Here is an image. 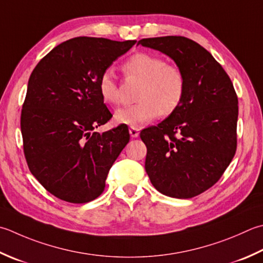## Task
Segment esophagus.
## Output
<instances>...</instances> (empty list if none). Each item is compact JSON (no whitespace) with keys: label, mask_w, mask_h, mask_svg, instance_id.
Instances as JSON below:
<instances>
[{"label":"esophagus","mask_w":263,"mask_h":263,"mask_svg":"<svg viewBox=\"0 0 263 263\" xmlns=\"http://www.w3.org/2000/svg\"><path fill=\"white\" fill-rule=\"evenodd\" d=\"M128 132H130V135L132 138H137L139 137V135H140V128L137 127V126H131L130 130H128Z\"/></svg>","instance_id":"1"}]
</instances>
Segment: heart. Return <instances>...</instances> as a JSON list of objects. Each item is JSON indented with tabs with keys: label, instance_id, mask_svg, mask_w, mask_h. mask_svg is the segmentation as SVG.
I'll return each instance as SVG.
<instances>
[{
	"label": "heart",
	"instance_id": "b5f03b06",
	"mask_svg": "<svg viewBox=\"0 0 263 263\" xmlns=\"http://www.w3.org/2000/svg\"><path fill=\"white\" fill-rule=\"evenodd\" d=\"M123 70L128 79L141 80L142 84L138 93L139 101L116 110L115 120L118 123L140 126L161 114L171 115L181 105L187 81L180 66L168 64L161 55L138 52L125 61ZM98 89L107 104H121L120 86L110 69H106L100 75Z\"/></svg>",
	"mask_w": 263,
	"mask_h": 263
}]
</instances>
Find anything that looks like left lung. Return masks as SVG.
<instances>
[{"label": "left lung", "mask_w": 263, "mask_h": 263, "mask_svg": "<svg viewBox=\"0 0 263 263\" xmlns=\"http://www.w3.org/2000/svg\"><path fill=\"white\" fill-rule=\"evenodd\" d=\"M176 61L187 87L178 109L143 128L145 168L153 186L174 198H192L222 177L237 148L238 98L233 82L206 49L183 36L142 39Z\"/></svg>", "instance_id": "obj_1"}]
</instances>
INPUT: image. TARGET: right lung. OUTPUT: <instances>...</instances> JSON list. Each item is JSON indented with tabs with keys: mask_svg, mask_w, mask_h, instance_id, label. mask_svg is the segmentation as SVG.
<instances>
[{
	"mask_svg": "<svg viewBox=\"0 0 263 263\" xmlns=\"http://www.w3.org/2000/svg\"><path fill=\"white\" fill-rule=\"evenodd\" d=\"M137 41L70 39L30 74L20 127L29 171L53 196L82 204L99 197L130 140L126 125L95 128L112 117L98 89L100 75Z\"/></svg>",
	"mask_w": 263,
	"mask_h": 263,
	"instance_id": "1",
	"label": "right lung"
}]
</instances>
